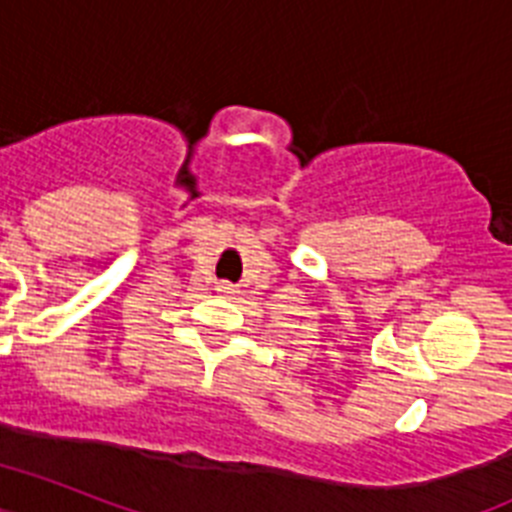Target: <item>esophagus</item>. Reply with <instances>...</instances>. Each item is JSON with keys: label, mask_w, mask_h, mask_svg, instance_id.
Wrapping results in <instances>:
<instances>
[{"label": "esophagus", "mask_w": 512, "mask_h": 512, "mask_svg": "<svg viewBox=\"0 0 512 512\" xmlns=\"http://www.w3.org/2000/svg\"><path fill=\"white\" fill-rule=\"evenodd\" d=\"M218 291H221V294H234V286H231V283H218Z\"/></svg>", "instance_id": "34e87169"}]
</instances>
